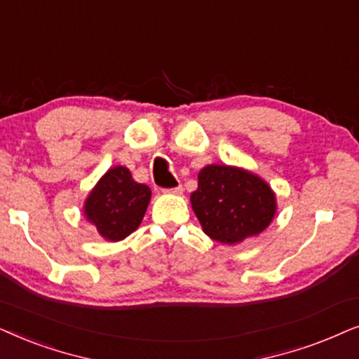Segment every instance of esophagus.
Wrapping results in <instances>:
<instances>
[{
	"label": "esophagus",
	"instance_id": "esophagus-1",
	"mask_svg": "<svg viewBox=\"0 0 359 359\" xmlns=\"http://www.w3.org/2000/svg\"><path fill=\"white\" fill-rule=\"evenodd\" d=\"M165 192H169V194H175V195H180L184 192V189H182V185H177V187H174V189H167Z\"/></svg>",
	"mask_w": 359,
	"mask_h": 359
}]
</instances>
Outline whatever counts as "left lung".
I'll return each mask as SVG.
<instances>
[{
  "mask_svg": "<svg viewBox=\"0 0 359 359\" xmlns=\"http://www.w3.org/2000/svg\"><path fill=\"white\" fill-rule=\"evenodd\" d=\"M190 202L203 231L215 241L235 245L259 235L276 215V195L250 170L212 164L198 174Z\"/></svg>",
  "mask_w": 359,
  "mask_h": 359,
  "instance_id": "obj_1",
  "label": "left lung"
}]
</instances>
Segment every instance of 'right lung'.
Instances as JSON below:
<instances>
[{"mask_svg": "<svg viewBox=\"0 0 359 359\" xmlns=\"http://www.w3.org/2000/svg\"><path fill=\"white\" fill-rule=\"evenodd\" d=\"M151 200V189L137 184L130 169H109L85 200L83 213L104 240L119 241L140 226Z\"/></svg>", "mask_w": 359, "mask_h": 359, "instance_id": "obj_1", "label": "right lung"}]
</instances>
